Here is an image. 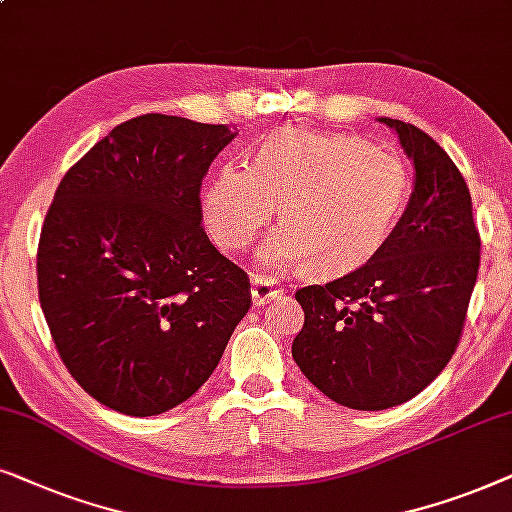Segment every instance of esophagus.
I'll return each mask as SVG.
<instances>
[{
	"label": "esophagus",
	"instance_id": "34e87169",
	"mask_svg": "<svg viewBox=\"0 0 512 512\" xmlns=\"http://www.w3.org/2000/svg\"><path fill=\"white\" fill-rule=\"evenodd\" d=\"M250 283H252V288H250L252 302H255V304H267L283 292L281 285L276 283V278H271V276L255 274V276H252Z\"/></svg>",
	"mask_w": 512,
	"mask_h": 512
}]
</instances>
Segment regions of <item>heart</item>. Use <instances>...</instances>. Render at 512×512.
I'll return each instance as SVG.
<instances>
[{
  "label": "heart",
  "mask_w": 512,
  "mask_h": 512,
  "mask_svg": "<svg viewBox=\"0 0 512 512\" xmlns=\"http://www.w3.org/2000/svg\"><path fill=\"white\" fill-rule=\"evenodd\" d=\"M410 199L398 156L356 135L285 131L269 138L248 170L224 166L201 196L206 234L227 255L255 241L278 203L281 229L262 243L264 267L339 276L363 267L388 241Z\"/></svg>",
  "instance_id": "b5f03b06"
}]
</instances>
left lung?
<instances>
[{
	"label": "left lung",
	"instance_id": "1",
	"mask_svg": "<svg viewBox=\"0 0 512 512\" xmlns=\"http://www.w3.org/2000/svg\"><path fill=\"white\" fill-rule=\"evenodd\" d=\"M414 163V192L381 250L337 281L295 292L292 358L320 393L377 412L424 391L452 360L480 267L466 180L421 128L381 117Z\"/></svg>",
	"mask_w": 512,
	"mask_h": 512
}]
</instances>
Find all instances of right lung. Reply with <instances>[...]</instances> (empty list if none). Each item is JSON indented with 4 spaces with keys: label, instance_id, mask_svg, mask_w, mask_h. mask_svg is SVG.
Instances as JSON below:
<instances>
[{
    "label": "right lung",
    "instance_id": "obj_1",
    "mask_svg": "<svg viewBox=\"0 0 512 512\" xmlns=\"http://www.w3.org/2000/svg\"><path fill=\"white\" fill-rule=\"evenodd\" d=\"M229 126L145 114L67 170L37 250L39 304L77 384L128 417L206 384L250 309V278L201 227Z\"/></svg>",
    "mask_w": 512,
    "mask_h": 512
}]
</instances>
